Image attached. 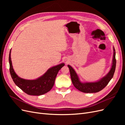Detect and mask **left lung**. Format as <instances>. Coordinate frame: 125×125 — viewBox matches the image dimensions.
Returning <instances> with one entry per match:
<instances>
[{"label": "left lung", "mask_w": 125, "mask_h": 125, "mask_svg": "<svg viewBox=\"0 0 125 125\" xmlns=\"http://www.w3.org/2000/svg\"><path fill=\"white\" fill-rule=\"evenodd\" d=\"M113 50H114V54H113L112 65L111 70L105 76L98 81L93 82H81L79 80L78 75L74 70L71 66L68 65L70 71L71 81L75 88L80 91L81 92L84 93H96L103 89L113 77L115 71L116 60L115 58L116 52L114 47L113 48Z\"/></svg>", "instance_id": "obj_1"}]
</instances>
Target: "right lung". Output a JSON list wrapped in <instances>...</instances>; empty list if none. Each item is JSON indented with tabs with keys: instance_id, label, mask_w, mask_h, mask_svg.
I'll return each mask as SVG.
<instances>
[{
	"instance_id": "right-lung-1",
	"label": "right lung",
	"mask_w": 125,
	"mask_h": 125,
	"mask_svg": "<svg viewBox=\"0 0 125 125\" xmlns=\"http://www.w3.org/2000/svg\"><path fill=\"white\" fill-rule=\"evenodd\" d=\"M9 62L10 73L14 83L25 93L30 95L37 96L43 95L50 91L54 84L59 70L65 66V63H62L48 69L43 75L35 80H26L18 77L14 72L11 59V50Z\"/></svg>"
}]
</instances>
